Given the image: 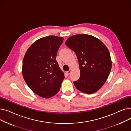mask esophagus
<instances>
[{"label": "esophagus", "instance_id": "obj_1", "mask_svg": "<svg viewBox=\"0 0 131 131\" xmlns=\"http://www.w3.org/2000/svg\"><path fill=\"white\" fill-rule=\"evenodd\" d=\"M71 72H72V70H71V69H70L69 71H67V72H66V73H67V75H70V74H71Z\"/></svg>", "mask_w": 131, "mask_h": 131}]
</instances>
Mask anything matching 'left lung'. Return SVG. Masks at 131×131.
Instances as JSON below:
<instances>
[{"label": "left lung", "instance_id": "8db88e82", "mask_svg": "<svg viewBox=\"0 0 131 131\" xmlns=\"http://www.w3.org/2000/svg\"><path fill=\"white\" fill-rule=\"evenodd\" d=\"M65 45L76 53L79 61L80 77L74 82L79 91L93 93L104 84L112 69L111 55L101 41L85 34L73 36Z\"/></svg>", "mask_w": 131, "mask_h": 131}]
</instances>
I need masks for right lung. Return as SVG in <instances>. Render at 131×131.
Here are the masks:
<instances>
[{
  "label": "right lung",
  "instance_id": "1",
  "mask_svg": "<svg viewBox=\"0 0 131 131\" xmlns=\"http://www.w3.org/2000/svg\"><path fill=\"white\" fill-rule=\"evenodd\" d=\"M63 38L50 36L35 41L25 53L22 66L27 85L38 95L53 97L60 90L64 74L56 60Z\"/></svg>",
  "mask_w": 131,
  "mask_h": 131
}]
</instances>
